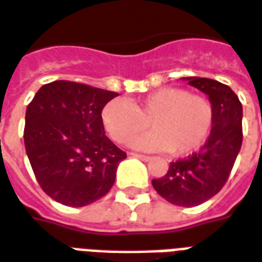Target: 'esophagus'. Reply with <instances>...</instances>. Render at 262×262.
Wrapping results in <instances>:
<instances>
[{
  "label": "esophagus",
  "instance_id": "obj_1",
  "mask_svg": "<svg viewBox=\"0 0 262 262\" xmlns=\"http://www.w3.org/2000/svg\"><path fill=\"white\" fill-rule=\"evenodd\" d=\"M130 156L137 157V159H140V160H143V162H149L151 157L146 156V155H140V153H130Z\"/></svg>",
  "mask_w": 262,
  "mask_h": 262
}]
</instances>
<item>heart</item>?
<instances>
[{"label": "heart", "instance_id": "b5f03b06", "mask_svg": "<svg viewBox=\"0 0 262 262\" xmlns=\"http://www.w3.org/2000/svg\"><path fill=\"white\" fill-rule=\"evenodd\" d=\"M102 122L116 143L127 144L147 129L133 146L140 150H169L173 156H187L207 140L214 122L213 103L182 88H162L136 102L111 100L102 111Z\"/></svg>", "mask_w": 262, "mask_h": 262}]
</instances>
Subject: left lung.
Segmentation results:
<instances>
[{"label":"left lung","mask_w":262,"mask_h":262,"mask_svg":"<svg viewBox=\"0 0 262 262\" xmlns=\"http://www.w3.org/2000/svg\"><path fill=\"white\" fill-rule=\"evenodd\" d=\"M187 80L213 103L210 136L199 151L171 162L166 174L151 180L164 200L182 207L199 206L224 187L243 143V105L231 88L208 78Z\"/></svg>","instance_id":"1"}]
</instances>
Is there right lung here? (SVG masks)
<instances>
[{"label": "right lung", "instance_id": "obj_1", "mask_svg": "<svg viewBox=\"0 0 262 262\" xmlns=\"http://www.w3.org/2000/svg\"><path fill=\"white\" fill-rule=\"evenodd\" d=\"M118 93L55 80L27 107L24 143L41 188L55 201L83 207L112 188L126 159L105 135L102 111Z\"/></svg>", "mask_w": 262, "mask_h": 262}]
</instances>
